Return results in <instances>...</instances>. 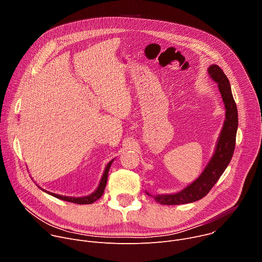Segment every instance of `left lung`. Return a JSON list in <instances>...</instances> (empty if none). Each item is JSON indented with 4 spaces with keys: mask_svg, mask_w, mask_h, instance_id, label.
I'll use <instances>...</instances> for the list:
<instances>
[{
    "mask_svg": "<svg viewBox=\"0 0 262 262\" xmlns=\"http://www.w3.org/2000/svg\"><path fill=\"white\" fill-rule=\"evenodd\" d=\"M209 77L217 83L226 108V119L217 139L213 156L201 173V175L186 188L175 194L157 195L155 200L164 205H178L192 203L202 199L208 194L221 175L229 165L235 148V139L238 125L237 107L233 99L229 80L226 74L215 64L207 69ZM149 195L148 193H146Z\"/></svg>",
    "mask_w": 262,
    "mask_h": 262,
    "instance_id": "left-lung-1",
    "label": "left lung"
}]
</instances>
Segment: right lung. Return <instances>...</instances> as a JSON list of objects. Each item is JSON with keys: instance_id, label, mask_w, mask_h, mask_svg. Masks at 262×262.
<instances>
[{"instance_id": "right-lung-1", "label": "right lung", "mask_w": 262, "mask_h": 262, "mask_svg": "<svg viewBox=\"0 0 262 262\" xmlns=\"http://www.w3.org/2000/svg\"><path fill=\"white\" fill-rule=\"evenodd\" d=\"M114 160H112L106 166H105V169H104V172L102 174V177L100 179V182L97 186V189L90 195L88 196H85V197H68V196H61V195H58V194H54V193H51V192H48L43 189H41L40 186H38L39 189H41L43 192L60 199V200H63V201H68V202H72V203H77V204H92L93 202H95L96 200H98L103 192H104V188H105V184H106V180H107V174H108V170H110V167L112 165V163H113Z\"/></svg>"}]
</instances>
